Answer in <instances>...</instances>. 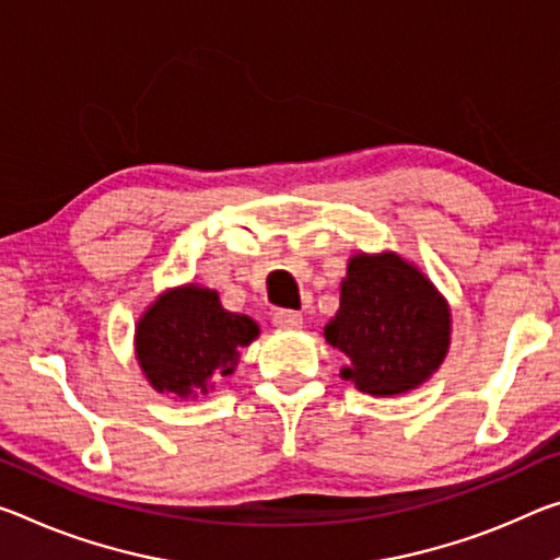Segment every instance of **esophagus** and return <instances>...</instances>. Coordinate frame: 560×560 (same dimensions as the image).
<instances>
[{"label": "esophagus", "instance_id": "obj_1", "mask_svg": "<svg viewBox=\"0 0 560 560\" xmlns=\"http://www.w3.org/2000/svg\"><path fill=\"white\" fill-rule=\"evenodd\" d=\"M271 322L277 328L294 331V328H301V324H304V316H301L299 312H291V308H277V312L271 314Z\"/></svg>", "mask_w": 560, "mask_h": 560}]
</instances>
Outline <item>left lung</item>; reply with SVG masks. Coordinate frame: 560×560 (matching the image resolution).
I'll list each match as a JSON object with an SVG mask.
<instances>
[{
	"instance_id": "obj_1",
	"label": "left lung",
	"mask_w": 560,
	"mask_h": 560,
	"mask_svg": "<svg viewBox=\"0 0 560 560\" xmlns=\"http://www.w3.org/2000/svg\"><path fill=\"white\" fill-rule=\"evenodd\" d=\"M451 316L423 273L396 254L353 256L341 283V308L326 341L346 357L343 378L371 396L406 394L441 366Z\"/></svg>"
}]
</instances>
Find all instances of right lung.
<instances>
[{
    "label": "right lung",
    "instance_id": "1",
    "mask_svg": "<svg viewBox=\"0 0 560 560\" xmlns=\"http://www.w3.org/2000/svg\"><path fill=\"white\" fill-rule=\"evenodd\" d=\"M259 336V326L221 308L217 291L184 287L168 291L137 326V359L156 392L207 394L211 376H229L238 351Z\"/></svg>",
    "mask_w": 560,
    "mask_h": 560
}]
</instances>
